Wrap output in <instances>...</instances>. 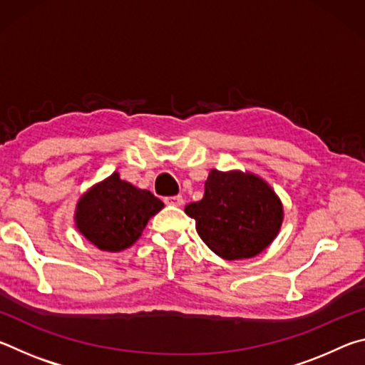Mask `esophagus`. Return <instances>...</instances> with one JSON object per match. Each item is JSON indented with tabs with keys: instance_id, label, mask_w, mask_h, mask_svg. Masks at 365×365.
Here are the masks:
<instances>
[{
	"instance_id": "obj_1",
	"label": "esophagus",
	"mask_w": 365,
	"mask_h": 365,
	"mask_svg": "<svg viewBox=\"0 0 365 365\" xmlns=\"http://www.w3.org/2000/svg\"><path fill=\"white\" fill-rule=\"evenodd\" d=\"M164 202L168 206H177V207H180V206H183V197L178 195V196H169V197H165L164 200Z\"/></svg>"
}]
</instances>
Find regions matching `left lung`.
Masks as SVG:
<instances>
[{
	"label": "left lung",
	"mask_w": 365,
	"mask_h": 365,
	"mask_svg": "<svg viewBox=\"0 0 365 365\" xmlns=\"http://www.w3.org/2000/svg\"><path fill=\"white\" fill-rule=\"evenodd\" d=\"M185 212L207 248L227 261L250 259L274 242L283 222V205L270 185L252 172L212 169L201 201Z\"/></svg>",
	"instance_id": "obj_1"
}]
</instances>
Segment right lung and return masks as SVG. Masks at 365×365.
I'll return each mask as SVG.
<instances>
[{
  "label": "right lung",
  "mask_w": 365,
  "mask_h": 365,
  "mask_svg": "<svg viewBox=\"0 0 365 365\" xmlns=\"http://www.w3.org/2000/svg\"><path fill=\"white\" fill-rule=\"evenodd\" d=\"M163 207L164 202L151 191L137 188L113 172L80 196L73 222L98 250L119 252L137 242L148 220Z\"/></svg>",
  "instance_id": "obj_1"
}]
</instances>
